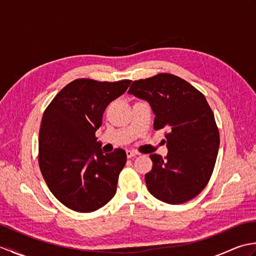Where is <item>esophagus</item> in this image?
I'll return each mask as SVG.
<instances>
[{
  "label": "esophagus",
  "mask_w": 256,
  "mask_h": 256,
  "mask_svg": "<svg viewBox=\"0 0 256 256\" xmlns=\"http://www.w3.org/2000/svg\"><path fill=\"white\" fill-rule=\"evenodd\" d=\"M138 155V153L135 150H126V156L128 158H133V157H135Z\"/></svg>",
  "instance_id": "1"
}]
</instances>
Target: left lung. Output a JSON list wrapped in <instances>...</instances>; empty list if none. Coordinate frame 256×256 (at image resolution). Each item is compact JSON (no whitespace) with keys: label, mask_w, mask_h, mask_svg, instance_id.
<instances>
[{"label":"left lung","mask_w":256,"mask_h":256,"mask_svg":"<svg viewBox=\"0 0 256 256\" xmlns=\"http://www.w3.org/2000/svg\"><path fill=\"white\" fill-rule=\"evenodd\" d=\"M150 103L154 128H168L167 156L150 155L153 167L146 186L166 204H184L202 192L214 172L220 138L214 116L204 96L186 80L158 74L133 81L128 90Z\"/></svg>","instance_id":"1"}]
</instances>
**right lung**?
Returning a JSON list of instances; mask_svg holds the SVG:
<instances>
[{
	"mask_svg": "<svg viewBox=\"0 0 256 256\" xmlns=\"http://www.w3.org/2000/svg\"><path fill=\"white\" fill-rule=\"evenodd\" d=\"M131 82L74 80L45 110L38 162L48 188L67 208L92 212L116 194L126 153L116 148L103 154L94 134L108 103L122 96Z\"/></svg>",
	"mask_w": 256,
	"mask_h": 256,
	"instance_id": "1",
	"label": "right lung"
}]
</instances>
